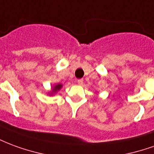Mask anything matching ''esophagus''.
I'll use <instances>...</instances> for the list:
<instances>
[{"label":"esophagus","instance_id":"34e87169","mask_svg":"<svg viewBox=\"0 0 154 154\" xmlns=\"http://www.w3.org/2000/svg\"><path fill=\"white\" fill-rule=\"evenodd\" d=\"M83 82H84L83 79H79V80H77V83H78V85H82Z\"/></svg>","mask_w":154,"mask_h":154}]
</instances>
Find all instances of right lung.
<instances>
[{
  "label": "right lung",
  "instance_id": "obj_1",
  "mask_svg": "<svg viewBox=\"0 0 154 154\" xmlns=\"http://www.w3.org/2000/svg\"><path fill=\"white\" fill-rule=\"evenodd\" d=\"M61 87H62V85H61V84H57V85H56V86L54 87V88H53V91L55 92V91H57L59 90Z\"/></svg>",
  "mask_w": 154,
  "mask_h": 154
}]
</instances>
